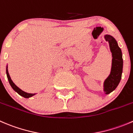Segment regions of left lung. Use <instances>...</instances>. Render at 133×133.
<instances>
[{
  "instance_id": "8db88e82",
  "label": "left lung",
  "mask_w": 133,
  "mask_h": 133,
  "mask_svg": "<svg viewBox=\"0 0 133 133\" xmlns=\"http://www.w3.org/2000/svg\"><path fill=\"white\" fill-rule=\"evenodd\" d=\"M105 39L109 42L112 55L111 72L104 82V91L106 94H109L116 88L120 82L123 71V58L122 51L116 40L110 35H105Z\"/></svg>"
}]
</instances>
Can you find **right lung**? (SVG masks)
Listing matches in <instances>:
<instances>
[{"mask_svg":"<svg viewBox=\"0 0 133 133\" xmlns=\"http://www.w3.org/2000/svg\"><path fill=\"white\" fill-rule=\"evenodd\" d=\"M6 75H7V77H8V79L9 83H10V84L11 85V88H12L14 89V90H15L17 93V94H19V95H21V96H23V97H25V98L30 97H32V96H33V95H35V94H29V93H26V92H25V91H23V90H21L19 88H18L17 86L16 85H15V84L13 82V81H11V78H10V75H9L8 71V67H6Z\"/></svg>","mask_w":133,"mask_h":133,"instance_id":"1","label":"right lung"}]
</instances>
